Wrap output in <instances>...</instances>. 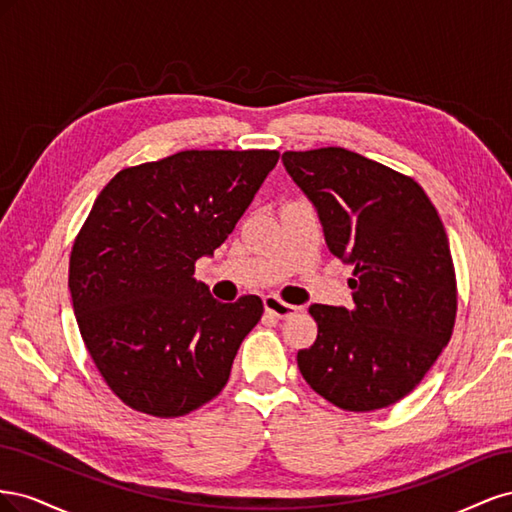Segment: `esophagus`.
I'll use <instances>...</instances> for the list:
<instances>
[{
    "label": "esophagus",
    "instance_id": "1",
    "mask_svg": "<svg viewBox=\"0 0 512 512\" xmlns=\"http://www.w3.org/2000/svg\"><path fill=\"white\" fill-rule=\"evenodd\" d=\"M265 309H267V314H271L275 318H288L294 312H299L297 305H290V303L282 301L280 297H275V294H267V297H265Z\"/></svg>",
    "mask_w": 512,
    "mask_h": 512
}]
</instances>
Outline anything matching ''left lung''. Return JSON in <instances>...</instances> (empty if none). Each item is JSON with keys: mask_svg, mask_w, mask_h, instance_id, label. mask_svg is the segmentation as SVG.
<instances>
[{"mask_svg": "<svg viewBox=\"0 0 512 512\" xmlns=\"http://www.w3.org/2000/svg\"><path fill=\"white\" fill-rule=\"evenodd\" d=\"M329 250L354 267L352 307L314 303L305 382L348 412L389 408L425 378L453 335L457 277L440 215L412 177L344 147L286 151Z\"/></svg>", "mask_w": 512, "mask_h": 512, "instance_id": "1", "label": "left lung"}]
</instances>
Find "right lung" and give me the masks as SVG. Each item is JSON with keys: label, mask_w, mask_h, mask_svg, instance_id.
I'll use <instances>...</instances> for the list:
<instances>
[{"label": "right lung", "mask_w": 512, "mask_h": 512, "mask_svg": "<svg viewBox=\"0 0 512 512\" xmlns=\"http://www.w3.org/2000/svg\"><path fill=\"white\" fill-rule=\"evenodd\" d=\"M280 151H179L104 185L70 254L85 348L123 404L158 418L218 397L265 307L215 301L194 277L235 230Z\"/></svg>", "instance_id": "right-lung-1"}]
</instances>
